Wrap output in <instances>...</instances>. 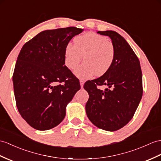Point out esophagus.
I'll use <instances>...</instances> for the list:
<instances>
[{
  "label": "esophagus",
  "instance_id": "obj_1",
  "mask_svg": "<svg viewBox=\"0 0 161 161\" xmlns=\"http://www.w3.org/2000/svg\"><path fill=\"white\" fill-rule=\"evenodd\" d=\"M85 83V81L83 80H80V87L81 88L83 87V85Z\"/></svg>",
  "mask_w": 161,
  "mask_h": 161
}]
</instances>
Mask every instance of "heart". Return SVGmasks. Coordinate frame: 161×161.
I'll list each match as a JSON object with an SVG mask.
<instances>
[{
	"instance_id": "b5f03b06",
	"label": "heart",
	"mask_w": 161,
	"mask_h": 161,
	"mask_svg": "<svg viewBox=\"0 0 161 161\" xmlns=\"http://www.w3.org/2000/svg\"><path fill=\"white\" fill-rule=\"evenodd\" d=\"M83 56L85 63L74 70L75 75L83 79L93 75L103 76L111 68L115 51L112 42L103 35L86 33L74 39V46L68 44L64 50V64L69 69L79 64Z\"/></svg>"
}]
</instances>
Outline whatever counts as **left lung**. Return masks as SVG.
<instances>
[{
  "mask_svg": "<svg viewBox=\"0 0 161 161\" xmlns=\"http://www.w3.org/2000/svg\"><path fill=\"white\" fill-rule=\"evenodd\" d=\"M111 38L115 56L111 68L98 78L86 82L89 93L85 110L89 119L97 128L115 131L131 120L143 95L140 62L125 39L115 31H97ZM97 85H107L104 91Z\"/></svg>",
  "mask_w": 161,
  "mask_h": 161,
  "instance_id": "obj_1",
  "label": "left lung"
}]
</instances>
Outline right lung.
Segmentation results:
<instances>
[{
	"label": "right lung",
	"instance_id": "1",
	"mask_svg": "<svg viewBox=\"0 0 161 161\" xmlns=\"http://www.w3.org/2000/svg\"><path fill=\"white\" fill-rule=\"evenodd\" d=\"M83 31L68 27L42 31L19 52L13 75L15 102L22 118L36 130L58 126L80 89L78 78L64 65V50Z\"/></svg>",
	"mask_w": 161,
	"mask_h": 161
}]
</instances>
